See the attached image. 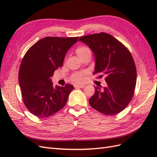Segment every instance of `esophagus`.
<instances>
[{"instance_id": "34e87169", "label": "esophagus", "mask_w": 157, "mask_h": 157, "mask_svg": "<svg viewBox=\"0 0 157 157\" xmlns=\"http://www.w3.org/2000/svg\"><path fill=\"white\" fill-rule=\"evenodd\" d=\"M84 86H85L84 85H81V84H76L75 86V88H82Z\"/></svg>"}]
</instances>
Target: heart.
<instances>
[{
  "label": "heart",
  "instance_id": "heart-1",
  "mask_svg": "<svg viewBox=\"0 0 157 157\" xmlns=\"http://www.w3.org/2000/svg\"><path fill=\"white\" fill-rule=\"evenodd\" d=\"M76 53L79 58L83 59L88 55L92 54V50L87 46H80L76 49ZM71 79L76 82H82L85 79L84 72H77L73 74L71 76Z\"/></svg>",
  "mask_w": 157,
  "mask_h": 157
}]
</instances>
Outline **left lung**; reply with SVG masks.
Masks as SVG:
<instances>
[{"mask_svg": "<svg viewBox=\"0 0 157 157\" xmlns=\"http://www.w3.org/2000/svg\"><path fill=\"white\" fill-rule=\"evenodd\" d=\"M80 41L86 44L96 57L94 75L105 80L107 86L101 90L95 86V93L89 99L92 108L105 115L122 111L134 96L136 84V67L126 47L106 33L82 36Z\"/></svg>", "mask_w": 157, "mask_h": 157, "instance_id": "obj_1", "label": "left lung"}]
</instances>
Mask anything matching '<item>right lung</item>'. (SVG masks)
<instances>
[{"label": "right lung", "instance_id": "add662e5", "mask_svg": "<svg viewBox=\"0 0 157 157\" xmlns=\"http://www.w3.org/2000/svg\"><path fill=\"white\" fill-rule=\"evenodd\" d=\"M77 37L47 36L27 51L19 70V84L23 101L27 110L38 117L54 115L67 103L73 85L53 86L50 77L63 65L68 50Z\"/></svg>", "mask_w": 157, "mask_h": 157}]
</instances>
